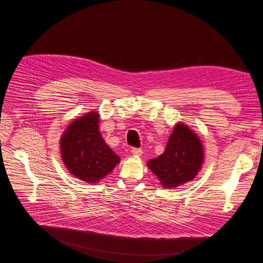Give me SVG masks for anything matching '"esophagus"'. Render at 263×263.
<instances>
[{
  "label": "esophagus",
  "instance_id": "34e87169",
  "mask_svg": "<svg viewBox=\"0 0 263 263\" xmlns=\"http://www.w3.org/2000/svg\"><path fill=\"white\" fill-rule=\"evenodd\" d=\"M131 153H132V155L133 156H142V154H143V150L141 149V148H136V147H134V148H132V150H131Z\"/></svg>",
  "mask_w": 263,
  "mask_h": 263
}]
</instances>
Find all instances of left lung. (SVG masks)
Wrapping results in <instances>:
<instances>
[{"instance_id":"obj_1","label":"left lung","mask_w":263,"mask_h":263,"mask_svg":"<svg viewBox=\"0 0 263 263\" xmlns=\"http://www.w3.org/2000/svg\"><path fill=\"white\" fill-rule=\"evenodd\" d=\"M203 150L199 137L185 124L178 123L164 153L148 162V167L164 187H176L192 180L201 167Z\"/></svg>"}]
</instances>
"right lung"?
<instances>
[{
    "instance_id": "add662e5",
    "label": "right lung",
    "mask_w": 263,
    "mask_h": 263,
    "mask_svg": "<svg viewBox=\"0 0 263 263\" xmlns=\"http://www.w3.org/2000/svg\"><path fill=\"white\" fill-rule=\"evenodd\" d=\"M99 115L89 112L70 123L61 139V154L66 167L73 176L96 183L119 163L99 132Z\"/></svg>"
}]
</instances>
